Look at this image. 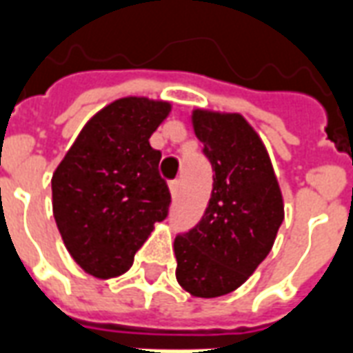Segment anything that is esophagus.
<instances>
[{
	"label": "esophagus",
	"instance_id": "obj_1",
	"mask_svg": "<svg viewBox=\"0 0 353 353\" xmlns=\"http://www.w3.org/2000/svg\"><path fill=\"white\" fill-rule=\"evenodd\" d=\"M179 189H181V181H179V179L170 181V192H172V196L176 198L177 194H179Z\"/></svg>",
	"mask_w": 353,
	"mask_h": 353
}]
</instances>
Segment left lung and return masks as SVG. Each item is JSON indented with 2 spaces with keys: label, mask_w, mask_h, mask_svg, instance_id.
<instances>
[{
  "label": "left lung",
  "mask_w": 353,
  "mask_h": 353,
  "mask_svg": "<svg viewBox=\"0 0 353 353\" xmlns=\"http://www.w3.org/2000/svg\"><path fill=\"white\" fill-rule=\"evenodd\" d=\"M194 134L213 168L205 213L174 241L177 283L196 297L239 288L270 254L283 194L262 140L239 114L194 110Z\"/></svg>",
  "instance_id": "obj_1"
}]
</instances>
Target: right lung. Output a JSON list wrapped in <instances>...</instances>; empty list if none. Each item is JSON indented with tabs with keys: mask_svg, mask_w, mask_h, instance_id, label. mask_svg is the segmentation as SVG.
<instances>
[{
	"mask_svg": "<svg viewBox=\"0 0 353 353\" xmlns=\"http://www.w3.org/2000/svg\"><path fill=\"white\" fill-rule=\"evenodd\" d=\"M168 103L127 97L88 121L52 177L57 230L74 262L97 279L129 270L137 250L168 216L161 151L150 137Z\"/></svg>",
	"mask_w": 353,
	"mask_h": 353,
	"instance_id": "obj_1",
	"label": "right lung"
}]
</instances>
